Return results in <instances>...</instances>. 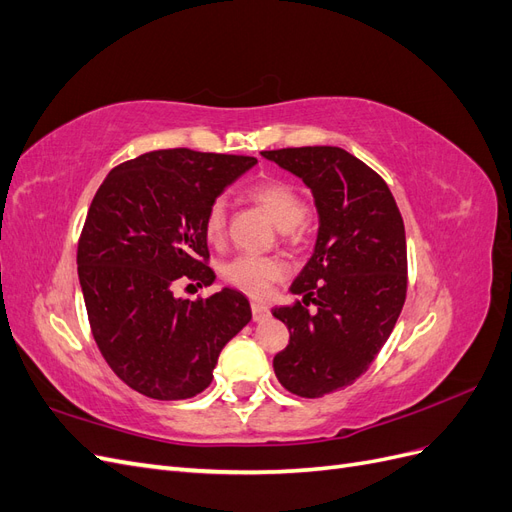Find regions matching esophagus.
I'll list each match as a JSON object with an SVG mask.
<instances>
[{"label": "esophagus", "mask_w": 512, "mask_h": 512, "mask_svg": "<svg viewBox=\"0 0 512 512\" xmlns=\"http://www.w3.org/2000/svg\"><path fill=\"white\" fill-rule=\"evenodd\" d=\"M252 314H254V320L256 322H262V320H267L269 318V305L267 303H262V301H252Z\"/></svg>", "instance_id": "1"}]
</instances>
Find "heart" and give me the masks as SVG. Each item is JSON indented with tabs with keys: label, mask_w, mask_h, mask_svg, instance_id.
I'll use <instances>...</instances> for the list:
<instances>
[{
	"label": "heart",
	"mask_w": 512,
	"mask_h": 512,
	"mask_svg": "<svg viewBox=\"0 0 512 512\" xmlns=\"http://www.w3.org/2000/svg\"><path fill=\"white\" fill-rule=\"evenodd\" d=\"M250 196L265 209L275 226L280 230H292L305 218L307 207L299 192L284 181H262L250 190ZM226 232V203L224 198L213 200L205 215V235L211 243H220ZM286 273V265L277 256H252L241 254L228 260L222 267V277L230 284L247 294H265L269 286L280 280Z\"/></svg>",
	"instance_id": "1"
}]
</instances>
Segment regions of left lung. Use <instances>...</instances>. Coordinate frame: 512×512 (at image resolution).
Masks as SVG:
<instances>
[{
	"instance_id": "left-lung-1",
	"label": "left lung",
	"mask_w": 512,
	"mask_h": 512,
	"mask_svg": "<svg viewBox=\"0 0 512 512\" xmlns=\"http://www.w3.org/2000/svg\"><path fill=\"white\" fill-rule=\"evenodd\" d=\"M314 196V254L290 286L301 303L273 307L290 331L273 369L286 391L322 397L363 376L406 301V230L389 185L339 147L262 151ZM314 302L316 313L306 305Z\"/></svg>"
}]
</instances>
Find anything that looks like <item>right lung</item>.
Instances as JSON below:
<instances>
[{
	"instance_id": "1",
	"label": "right lung",
	"mask_w": 512,
	"mask_h": 512,
	"mask_svg": "<svg viewBox=\"0 0 512 512\" xmlns=\"http://www.w3.org/2000/svg\"><path fill=\"white\" fill-rule=\"evenodd\" d=\"M254 164L192 149L149 151L113 168L91 200L79 282L96 344L130 389L162 401L203 393L222 348L252 320L239 290L196 301L173 290L179 280L213 284L207 209Z\"/></svg>"
}]
</instances>
